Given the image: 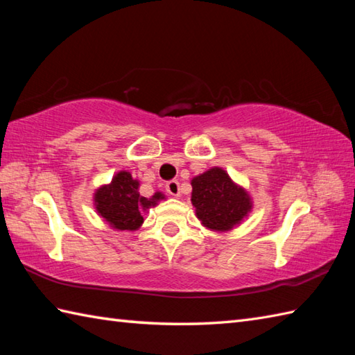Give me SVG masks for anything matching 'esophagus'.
<instances>
[{
  "mask_svg": "<svg viewBox=\"0 0 355 355\" xmlns=\"http://www.w3.org/2000/svg\"><path fill=\"white\" fill-rule=\"evenodd\" d=\"M166 192L169 195H173V197H178L180 195V183L177 180H171V182L166 183Z\"/></svg>",
  "mask_w": 355,
  "mask_h": 355,
  "instance_id": "esophagus-1",
  "label": "esophagus"
}]
</instances>
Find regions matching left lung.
Returning a JSON list of instances; mask_svg holds the SVG:
<instances>
[{"mask_svg":"<svg viewBox=\"0 0 355 355\" xmlns=\"http://www.w3.org/2000/svg\"><path fill=\"white\" fill-rule=\"evenodd\" d=\"M192 205L202 224L214 230L232 229L252 207L245 191L233 184L225 171L220 168L192 180Z\"/></svg>","mask_w":355,"mask_h":355,"instance_id":"8db88e82","label":"left lung"}]
</instances>
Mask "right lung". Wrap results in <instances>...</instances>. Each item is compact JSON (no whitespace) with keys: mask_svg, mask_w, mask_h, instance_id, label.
Masks as SVG:
<instances>
[{"mask_svg":"<svg viewBox=\"0 0 355 355\" xmlns=\"http://www.w3.org/2000/svg\"><path fill=\"white\" fill-rule=\"evenodd\" d=\"M139 182L132 180L130 172H119L111 184L96 192V209L112 227L119 230H135L143 223L140 209L154 206L162 193L153 198H143L139 193Z\"/></svg>","mask_w":355,"mask_h":355,"instance_id":"right-lung-1","label":"right lung"}]
</instances>
